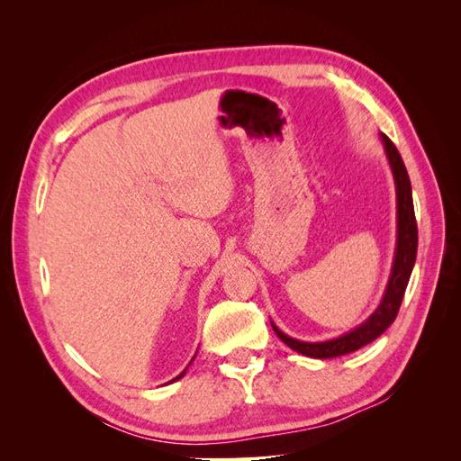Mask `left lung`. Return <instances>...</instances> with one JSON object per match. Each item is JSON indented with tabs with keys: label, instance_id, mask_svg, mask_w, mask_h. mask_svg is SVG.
I'll return each mask as SVG.
<instances>
[{
	"label": "left lung",
	"instance_id": "obj_1",
	"mask_svg": "<svg viewBox=\"0 0 461 461\" xmlns=\"http://www.w3.org/2000/svg\"><path fill=\"white\" fill-rule=\"evenodd\" d=\"M383 144L386 149V156L393 167L394 180H396V196H398V248L394 258L393 275L384 292V298L376 312L359 325L352 332L344 334L340 339L327 340V342H300L296 339L286 337L285 332L278 330L273 325L276 337L281 339L288 348L303 354L308 357L327 359V357H339L344 354H350L364 348L366 344L379 339L381 334L394 323L398 310L402 305V298L406 294V286L410 283V275L417 256V221L413 212V198H411V183L406 171V165L402 161L400 151L393 144V140L386 134H381Z\"/></svg>",
	"mask_w": 461,
	"mask_h": 461
}]
</instances>
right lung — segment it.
Instances as JSON below:
<instances>
[{
	"mask_svg": "<svg viewBox=\"0 0 461 461\" xmlns=\"http://www.w3.org/2000/svg\"><path fill=\"white\" fill-rule=\"evenodd\" d=\"M185 373H186V369H185V371H183V373H180V375H178V376H176V379H180V376H185ZM176 379H173V381H176Z\"/></svg>",
	"mask_w": 461,
	"mask_h": 461,
	"instance_id": "obj_1",
	"label": "right lung"
}]
</instances>
